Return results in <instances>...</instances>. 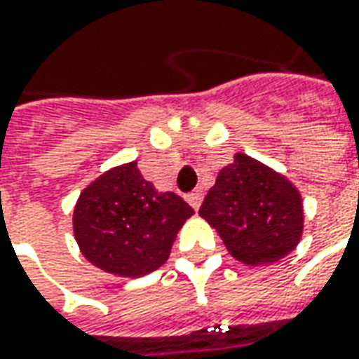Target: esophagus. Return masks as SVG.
Segmentation results:
<instances>
[{"instance_id": "1", "label": "esophagus", "mask_w": 359, "mask_h": 359, "mask_svg": "<svg viewBox=\"0 0 359 359\" xmlns=\"http://www.w3.org/2000/svg\"><path fill=\"white\" fill-rule=\"evenodd\" d=\"M202 192H192V194H188L187 200H188V204L192 205L194 210H198L200 205H202Z\"/></svg>"}]
</instances>
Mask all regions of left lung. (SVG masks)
I'll list each match as a JSON object with an SVG mask.
<instances>
[{
  "instance_id": "1",
  "label": "left lung",
  "mask_w": 359,
  "mask_h": 359,
  "mask_svg": "<svg viewBox=\"0 0 359 359\" xmlns=\"http://www.w3.org/2000/svg\"><path fill=\"white\" fill-rule=\"evenodd\" d=\"M229 255L260 266L287 257L302 241L303 202L284 175L247 154H235L200 205Z\"/></svg>"
}]
</instances>
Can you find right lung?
<instances>
[{"instance_id": "1", "label": "right lung", "mask_w": 359, "mask_h": 359, "mask_svg": "<svg viewBox=\"0 0 359 359\" xmlns=\"http://www.w3.org/2000/svg\"><path fill=\"white\" fill-rule=\"evenodd\" d=\"M194 210L175 192H159L137 161L99 175L74 208V235L93 266L140 278L167 262L177 233Z\"/></svg>"}]
</instances>
